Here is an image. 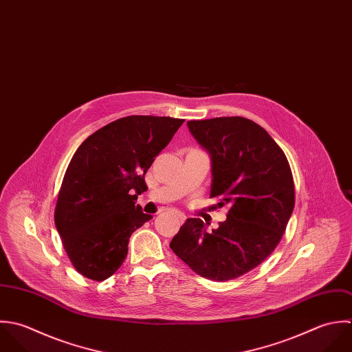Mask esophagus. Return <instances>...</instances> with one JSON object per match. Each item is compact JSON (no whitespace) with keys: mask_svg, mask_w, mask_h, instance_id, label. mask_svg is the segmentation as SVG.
I'll return each mask as SVG.
<instances>
[{"mask_svg":"<svg viewBox=\"0 0 352 352\" xmlns=\"http://www.w3.org/2000/svg\"><path fill=\"white\" fill-rule=\"evenodd\" d=\"M176 217H177V220H179L180 223H184V221H186V216H184L183 213H180V212L176 213Z\"/></svg>","mask_w":352,"mask_h":352,"instance_id":"1","label":"esophagus"}]
</instances>
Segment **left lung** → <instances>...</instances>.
Segmentation results:
<instances>
[{"instance_id":"obj_1","label":"left lung","mask_w":352,"mask_h":352,"mask_svg":"<svg viewBox=\"0 0 352 352\" xmlns=\"http://www.w3.org/2000/svg\"><path fill=\"white\" fill-rule=\"evenodd\" d=\"M187 126L210 157V198L230 212L212 232L201 219H188L169 245L197 274L232 280L280 243L295 206L292 172L278 144L248 118L191 120Z\"/></svg>"}]
</instances>
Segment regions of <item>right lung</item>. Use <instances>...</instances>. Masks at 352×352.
<instances>
[{
    "label": "right lung",
    "mask_w": 352,
    "mask_h": 352,
    "mask_svg": "<svg viewBox=\"0 0 352 352\" xmlns=\"http://www.w3.org/2000/svg\"><path fill=\"white\" fill-rule=\"evenodd\" d=\"M183 118L128 116L102 126L75 151L57 198L54 224L75 269L102 281L122 265L131 234L153 216L136 206L144 173Z\"/></svg>",
    "instance_id": "add662e5"
}]
</instances>
